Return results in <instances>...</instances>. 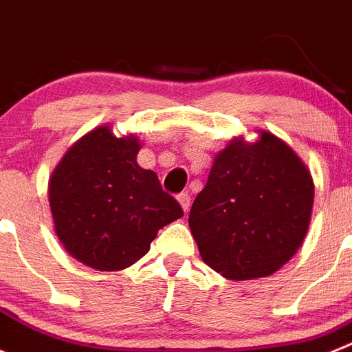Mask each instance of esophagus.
<instances>
[{
  "label": "esophagus",
  "mask_w": 352,
  "mask_h": 352,
  "mask_svg": "<svg viewBox=\"0 0 352 352\" xmlns=\"http://www.w3.org/2000/svg\"><path fill=\"white\" fill-rule=\"evenodd\" d=\"M177 199H179V204L184 212H188L189 208H191V196H189V192H180V195L177 196Z\"/></svg>",
  "instance_id": "34e87169"
}]
</instances>
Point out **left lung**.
Returning <instances> with one entry per match:
<instances>
[{
    "mask_svg": "<svg viewBox=\"0 0 352 352\" xmlns=\"http://www.w3.org/2000/svg\"><path fill=\"white\" fill-rule=\"evenodd\" d=\"M236 137L215 156L196 196L189 228L201 259L231 280L272 275L309 231L314 180L302 157L274 133Z\"/></svg>",
    "mask_w": 352,
    "mask_h": 352,
    "instance_id": "left-lung-1",
    "label": "left lung"
}]
</instances>
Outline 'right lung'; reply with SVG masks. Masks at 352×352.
Instances as JSON below:
<instances>
[{
    "label": "right lung",
    "instance_id": "add662e5",
    "mask_svg": "<svg viewBox=\"0 0 352 352\" xmlns=\"http://www.w3.org/2000/svg\"><path fill=\"white\" fill-rule=\"evenodd\" d=\"M142 142L98 126L65 153L49 179L54 231L72 258L101 272L144 258L157 231L182 217L153 170L137 163Z\"/></svg>",
    "mask_w": 352,
    "mask_h": 352
}]
</instances>
